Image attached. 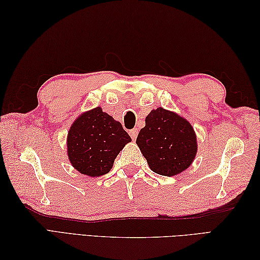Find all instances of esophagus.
<instances>
[{
    "label": "esophagus",
    "instance_id": "34e87169",
    "mask_svg": "<svg viewBox=\"0 0 260 260\" xmlns=\"http://www.w3.org/2000/svg\"><path fill=\"white\" fill-rule=\"evenodd\" d=\"M129 135H131V137L133 140H135L136 137H137V135H139V131H137L136 128H134V129H132V131H129Z\"/></svg>",
    "mask_w": 260,
    "mask_h": 260
}]
</instances>
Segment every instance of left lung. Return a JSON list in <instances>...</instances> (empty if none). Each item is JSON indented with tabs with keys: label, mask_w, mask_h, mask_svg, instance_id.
Masks as SVG:
<instances>
[{
	"label": "left lung",
	"mask_w": 260,
	"mask_h": 260,
	"mask_svg": "<svg viewBox=\"0 0 260 260\" xmlns=\"http://www.w3.org/2000/svg\"><path fill=\"white\" fill-rule=\"evenodd\" d=\"M136 144L153 172L164 176L183 172L198 152L197 135L189 120L163 107L146 116Z\"/></svg>",
	"instance_id": "left-lung-1"
}]
</instances>
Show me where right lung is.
<instances>
[{"instance_id": "right-lung-1", "label": "right lung", "mask_w": 260, "mask_h": 260, "mask_svg": "<svg viewBox=\"0 0 260 260\" xmlns=\"http://www.w3.org/2000/svg\"><path fill=\"white\" fill-rule=\"evenodd\" d=\"M129 142L131 136L119 121L96 107L80 114L71 124L68 158L79 173L95 178L112 170L116 156Z\"/></svg>"}]
</instances>
